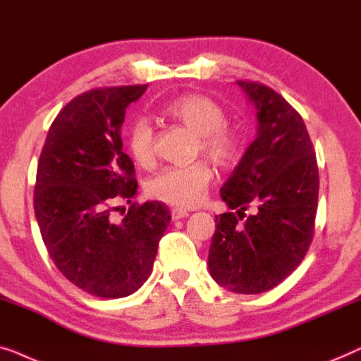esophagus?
<instances>
[{
	"mask_svg": "<svg viewBox=\"0 0 361 361\" xmlns=\"http://www.w3.org/2000/svg\"><path fill=\"white\" fill-rule=\"evenodd\" d=\"M188 216H190V214H188V211L180 209V207H175V209H171V219H173V221L183 219V217H188Z\"/></svg>",
	"mask_w": 361,
	"mask_h": 361,
	"instance_id": "esophagus-1",
	"label": "esophagus"
}]
</instances>
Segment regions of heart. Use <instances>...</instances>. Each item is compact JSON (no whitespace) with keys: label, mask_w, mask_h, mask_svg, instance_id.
<instances>
[{"label":"heart","mask_w":361,"mask_h":361,"mask_svg":"<svg viewBox=\"0 0 361 361\" xmlns=\"http://www.w3.org/2000/svg\"><path fill=\"white\" fill-rule=\"evenodd\" d=\"M166 118L197 135L196 154H204L221 169H231L240 160L243 139L227 124L222 106L204 94H183L164 108ZM126 147L137 165L149 169L155 161V132L147 119L132 121L126 132ZM214 170L204 159L188 165L166 166L147 181V192L157 201L176 207H195L204 200Z\"/></svg>","instance_id":"heart-1"}]
</instances>
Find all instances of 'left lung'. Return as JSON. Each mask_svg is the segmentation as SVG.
<instances>
[{
	"instance_id": "8db88e82",
	"label": "left lung",
	"mask_w": 361,
	"mask_h": 361,
	"mask_svg": "<svg viewBox=\"0 0 361 361\" xmlns=\"http://www.w3.org/2000/svg\"><path fill=\"white\" fill-rule=\"evenodd\" d=\"M237 85L255 104L258 135L221 188L237 214L216 216L207 265L221 286L258 294L286 280L311 247L319 169L301 114L270 86ZM247 209L254 214L246 218Z\"/></svg>"
}]
</instances>
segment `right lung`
I'll use <instances>...</instances> for the list:
<instances>
[{"instance_id": "1", "label": "right lung", "mask_w": 361, "mask_h": 361, "mask_svg": "<svg viewBox=\"0 0 361 361\" xmlns=\"http://www.w3.org/2000/svg\"><path fill=\"white\" fill-rule=\"evenodd\" d=\"M147 85L106 86L78 94L57 114L40 152L34 212L60 273L104 299L129 296L150 276L170 224L164 202L132 201L135 170L123 152L126 108ZM130 202L123 219L110 212Z\"/></svg>"}]
</instances>
